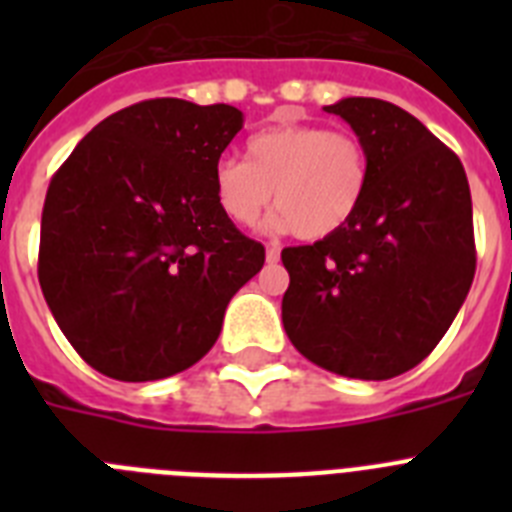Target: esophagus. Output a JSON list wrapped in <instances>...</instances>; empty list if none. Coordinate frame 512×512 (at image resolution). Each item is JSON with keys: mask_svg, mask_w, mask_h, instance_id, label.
<instances>
[{"mask_svg": "<svg viewBox=\"0 0 512 512\" xmlns=\"http://www.w3.org/2000/svg\"><path fill=\"white\" fill-rule=\"evenodd\" d=\"M266 261H269V264H277V261H279V248H274V246L266 248Z\"/></svg>", "mask_w": 512, "mask_h": 512, "instance_id": "1", "label": "esophagus"}]
</instances>
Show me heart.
I'll list each match as a JSON object with an SVG mask.
<instances>
[{"label": "heart", "mask_w": 512, "mask_h": 512, "mask_svg": "<svg viewBox=\"0 0 512 512\" xmlns=\"http://www.w3.org/2000/svg\"><path fill=\"white\" fill-rule=\"evenodd\" d=\"M366 153L354 135L323 125H274L246 143V161L223 158L212 171L220 210L238 225H253L274 205L269 225L297 230L305 241L341 233L366 194Z\"/></svg>", "instance_id": "obj_1"}]
</instances>
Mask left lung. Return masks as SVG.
<instances>
[{"label": "left lung", "instance_id": "obj_1", "mask_svg": "<svg viewBox=\"0 0 512 512\" xmlns=\"http://www.w3.org/2000/svg\"><path fill=\"white\" fill-rule=\"evenodd\" d=\"M325 112L364 146L366 194L341 233L282 251V323L312 364L379 382L431 354L467 300L472 194L456 153L397 104L346 97Z\"/></svg>", "mask_w": 512, "mask_h": 512}]
</instances>
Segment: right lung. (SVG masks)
I'll list each match as a JSON object with an SVG mask.
<instances>
[{
  "label": "right lung",
  "mask_w": 512,
  "mask_h": 512,
  "mask_svg": "<svg viewBox=\"0 0 512 512\" xmlns=\"http://www.w3.org/2000/svg\"><path fill=\"white\" fill-rule=\"evenodd\" d=\"M243 128L230 104L148 99L81 138L45 194L38 279L63 336L120 382L179 374L215 346L264 246L212 187Z\"/></svg>",
  "instance_id": "right-lung-1"
}]
</instances>
